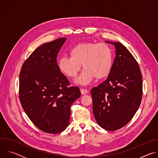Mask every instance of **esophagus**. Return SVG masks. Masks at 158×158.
<instances>
[{
  "mask_svg": "<svg viewBox=\"0 0 158 158\" xmlns=\"http://www.w3.org/2000/svg\"><path fill=\"white\" fill-rule=\"evenodd\" d=\"M81 94H82V95H84V94H87V93H88V91H87V90H86V89H81Z\"/></svg>",
  "mask_w": 158,
  "mask_h": 158,
  "instance_id": "esophagus-1",
  "label": "esophagus"
}]
</instances>
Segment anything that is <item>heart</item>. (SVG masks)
<instances>
[{
	"label": "heart",
	"mask_w": 158,
	"mask_h": 158,
	"mask_svg": "<svg viewBox=\"0 0 158 158\" xmlns=\"http://www.w3.org/2000/svg\"><path fill=\"white\" fill-rule=\"evenodd\" d=\"M71 57H63L58 61L59 70L65 76L74 78L84 69L76 80L86 85L95 77L98 80L107 77L112 69V50L105 43L83 42L77 44L69 51Z\"/></svg>",
	"instance_id": "1"
}]
</instances>
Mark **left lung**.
Returning a JSON list of instances; mask_svg holds the SVG:
<instances>
[{
  "mask_svg": "<svg viewBox=\"0 0 158 158\" xmlns=\"http://www.w3.org/2000/svg\"><path fill=\"white\" fill-rule=\"evenodd\" d=\"M116 57L107 79L93 87V114L103 129L113 131L126 126L137 112L142 100L143 79L139 66L128 49L118 42Z\"/></svg>",
  "mask_w": 158,
  "mask_h": 158,
  "instance_id": "1",
  "label": "left lung"
}]
</instances>
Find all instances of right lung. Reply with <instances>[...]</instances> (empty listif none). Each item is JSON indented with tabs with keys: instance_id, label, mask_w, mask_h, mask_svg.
<instances>
[{
	"instance_id": "obj_1",
	"label": "right lung",
	"mask_w": 158,
	"mask_h": 158,
	"mask_svg": "<svg viewBox=\"0 0 158 158\" xmlns=\"http://www.w3.org/2000/svg\"><path fill=\"white\" fill-rule=\"evenodd\" d=\"M65 38L45 43L26 60L19 74V99L32 123L41 131L57 134L68 126L71 104L81 96L59 70V53Z\"/></svg>"
}]
</instances>
